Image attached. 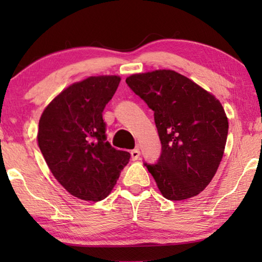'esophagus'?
Listing matches in <instances>:
<instances>
[{
    "instance_id": "1",
    "label": "esophagus",
    "mask_w": 262,
    "mask_h": 262,
    "mask_svg": "<svg viewBox=\"0 0 262 262\" xmlns=\"http://www.w3.org/2000/svg\"><path fill=\"white\" fill-rule=\"evenodd\" d=\"M139 155H141V151H139L138 148H136V149L132 150V151H131V159H132V161L138 160L139 159Z\"/></svg>"
}]
</instances>
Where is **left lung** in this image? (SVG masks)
<instances>
[{
    "instance_id": "obj_1",
    "label": "left lung",
    "mask_w": 262,
    "mask_h": 262,
    "mask_svg": "<svg viewBox=\"0 0 262 262\" xmlns=\"http://www.w3.org/2000/svg\"><path fill=\"white\" fill-rule=\"evenodd\" d=\"M154 111L162 144L156 164H146L168 200L198 195L220 167L228 137V117L216 96L174 70H154L126 78Z\"/></svg>"
}]
</instances>
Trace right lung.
<instances>
[{
	"label": "right lung",
	"mask_w": 262,
	"mask_h": 262,
	"mask_svg": "<svg viewBox=\"0 0 262 262\" xmlns=\"http://www.w3.org/2000/svg\"><path fill=\"white\" fill-rule=\"evenodd\" d=\"M120 76L101 75L63 89L41 113L37 141L56 180L85 202H100L112 191L130 154L106 142L102 112Z\"/></svg>",
	"instance_id": "add662e5"
}]
</instances>
